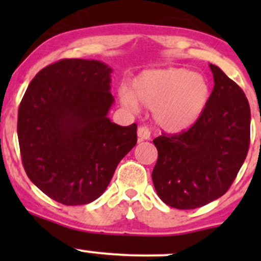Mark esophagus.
<instances>
[{
  "mask_svg": "<svg viewBox=\"0 0 261 261\" xmlns=\"http://www.w3.org/2000/svg\"><path fill=\"white\" fill-rule=\"evenodd\" d=\"M138 138L139 140H149L150 139V130L146 127V126H140L138 128Z\"/></svg>",
  "mask_w": 261,
  "mask_h": 261,
  "instance_id": "obj_1",
  "label": "esophagus"
}]
</instances>
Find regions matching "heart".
Masks as SVG:
<instances>
[{"label": "heart", "mask_w": 261, "mask_h": 261, "mask_svg": "<svg viewBox=\"0 0 261 261\" xmlns=\"http://www.w3.org/2000/svg\"><path fill=\"white\" fill-rule=\"evenodd\" d=\"M133 91L118 93L123 107L138 111L141 103L152 109V118L172 134L191 128L203 115L211 99V84L203 74L187 68L147 69L133 81Z\"/></svg>", "instance_id": "heart-1"}]
</instances>
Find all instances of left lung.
Returning <instances> with one entry per match:
<instances>
[{
    "instance_id": "8db88e82",
    "label": "left lung",
    "mask_w": 261,
    "mask_h": 261,
    "mask_svg": "<svg viewBox=\"0 0 261 261\" xmlns=\"http://www.w3.org/2000/svg\"><path fill=\"white\" fill-rule=\"evenodd\" d=\"M215 87L198 121L180 134L152 140L158 160L151 178L164 203L178 210L204 206L228 191L250 144V106L244 91L210 64Z\"/></svg>"
}]
</instances>
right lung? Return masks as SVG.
I'll return each mask as SVG.
<instances>
[{
	"label": "right lung",
	"instance_id": "1",
	"mask_svg": "<svg viewBox=\"0 0 261 261\" xmlns=\"http://www.w3.org/2000/svg\"><path fill=\"white\" fill-rule=\"evenodd\" d=\"M112 69L88 59H62L29 84L17 117L23 169L41 192L65 206L87 204L110 184L116 167L136 145V123L120 126Z\"/></svg>",
	"mask_w": 261,
	"mask_h": 261
}]
</instances>
